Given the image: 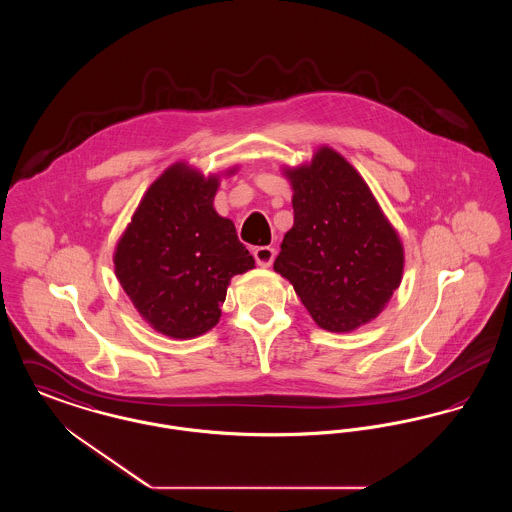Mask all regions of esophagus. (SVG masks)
<instances>
[{"instance_id": "obj_1", "label": "esophagus", "mask_w": 512, "mask_h": 512, "mask_svg": "<svg viewBox=\"0 0 512 512\" xmlns=\"http://www.w3.org/2000/svg\"><path fill=\"white\" fill-rule=\"evenodd\" d=\"M274 255H276V251H274L272 247H268V245H261V247H255V249H253V257H255V261H257L259 267H270L272 261H274Z\"/></svg>"}]
</instances>
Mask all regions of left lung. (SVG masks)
Masks as SVG:
<instances>
[{
	"label": "left lung",
	"mask_w": 512,
	"mask_h": 512,
	"mask_svg": "<svg viewBox=\"0 0 512 512\" xmlns=\"http://www.w3.org/2000/svg\"><path fill=\"white\" fill-rule=\"evenodd\" d=\"M292 184L293 226L274 270L320 328L353 332L378 317L399 288L405 251L363 176L332 147L284 167Z\"/></svg>",
	"instance_id": "1"
}]
</instances>
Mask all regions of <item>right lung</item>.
I'll return each mask as SVG.
<instances>
[{"label": "right lung", "mask_w": 512, "mask_h": 512, "mask_svg": "<svg viewBox=\"0 0 512 512\" xmlns=\"http://www.w3.org/2000/svg\"><path fill=\"white\" fill-rule=\"evenodd\" d=\"M222 174L171 165L147 188L113 253L115 274L140 317L174 340L217 326L230 280L255 267L234 222L213 207Z\"/></svg>", "instance_id": "1"}]
</instances>
